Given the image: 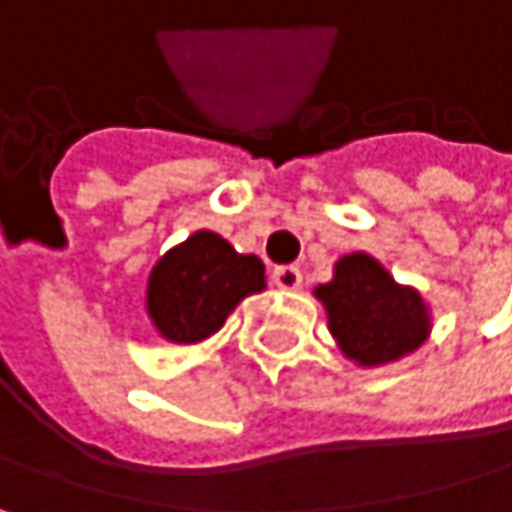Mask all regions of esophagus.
Instances as JSON below:
<instances>
[{
  "label": "esophagus",
  "instance_id": "34e87169",
  "mask_svg": "<svg viewBox=\"0 0 512 512\" xmlns=\"http://www.w3.org/2000/svg\"><path fill=\"white\" fill-rule=\"evenodd\" d=\"M274 283L283 292H295L301 286V271L292 268V265H280V268H274Z\"/></svg>",
  "mask_w": 512,
  "mask_h": 512
}]
</instances>
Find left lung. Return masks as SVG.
<instances>
[{"label": "left lung", "mask_w": 512, "mask_h": 512, "mask_svg": "<svg viewBox=\"0 0 512 512\" xmlns=\"http://www.w3.org/2000/svg\"><path fill=\"white\" fill-rule=\"evenodd\" d=\"M326 307L338 350L359 368H380L416 353L431 335V307L398 283L374 256L347 253L329 283L313 289Z\"/></svg>", "instance_id": "1"}]
</instances>
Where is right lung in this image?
<instances>
[{
	"label": "right lung",
	"mask_w": 512,
	"mask_h": 512,
	"mask_svg": "<svg viewBox=\"0 0 512 512\" xmlns=\"http://www.w3.org/2000/svg\"><path fill=\"white\" fill-rule=\"evenodd\" d=\"M265 265L217 232L199 229L171 247L147 277V316L171 344H196L223 329L229 313L262 292Z\"/></svg>",
	"instance_id": "right-lung-1"
}]
</instances>
